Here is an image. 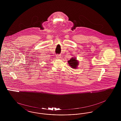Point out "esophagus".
<instances>
[{"instance_id":"34e87169","label":"esophagus","mask_w":121,"mask_h":121,"mask_svg":"<svg viewBox=\"0 0 121 121\" xmlns=\"http://www.w3.org/2000/svg\"><path fill=\"white\" fill-rule=\"evenodd\" d=\"M56 56V58H61V56L60 55H57Z\"/></svg>"}]
</instances>
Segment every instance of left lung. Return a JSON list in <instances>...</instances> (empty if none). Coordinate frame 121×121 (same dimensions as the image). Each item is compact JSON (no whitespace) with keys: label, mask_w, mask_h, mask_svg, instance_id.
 <instances>
[{"label":"left lung","mask_w":121,"mask_h":121,"mask_svg":"<svg viewBox=\"0 0 121 121\" xmlns=\"http://www.w3.org/2000/svg\"><path fill=\"white\" fill-rule=\"evenodd\" d=\"M68 62L69 66H70L72 68L75 69L77 68V67L78 65V61L76 59V58L73 57Z\"/></svg>","instance_id":"obj_1"}]
</instances>
